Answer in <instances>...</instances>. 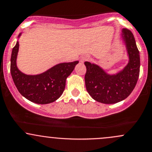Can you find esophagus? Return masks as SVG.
I'll list each match as a JSON object with an SVG mask.
<instances>
[{"mask_svg": "<svg viewBox=\"0 0 152 152\" xmlns=\"http://www.w3.org/2000/svg\"><path fill=\"white\" fill-rule=\"evenodd\" d=\"M88 59H89V56H83V57H82V58H81V61H85L88 60Z\"/></svg>", "mask_w": 152, "mask_h": 152, "instance_id": "1", "label": "esophagus"}]
</instances>
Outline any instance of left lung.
<instances>
[{
  "instance_id": "obj_1",
  "label": "left lung",
  "mask_w": 152,
  "mask_h": 152,
  "mask_svg": "<svg viewBox=\"0 0 152 152\" xmlns=\"http://www.w3.org/2000/svg\"><path fill=\"white\" fill-rule=\"evenodd\" d=\"M129 61L121 72L109 75L97 65L85 62L86 87L90 96L99 102L114 104L126 99L135 87L140 74V55L132 33L122 31Z\"/></svg>"
}]
</instances>
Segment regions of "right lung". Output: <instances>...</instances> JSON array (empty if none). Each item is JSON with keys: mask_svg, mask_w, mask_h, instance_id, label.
<instances>
[{"mask_svg": "<svg viewBox=\"0 0 152 152\" xmlns=\"http://www.w3.org/2000/svg\"><path fill=\"white\" fill-rule=\"evenodd\" d=\"M18 50L19 42H17L12 52L10 71L18 91L25 98L37 104H48L58 99L64 91L67 77L78 61L59 64L42 74L28 75L17 67Z\"/></svg>", "mask_w": 152, "mask_h": 152, "instance_id": "obj_1", "label": "right lung"}]
</instances>
